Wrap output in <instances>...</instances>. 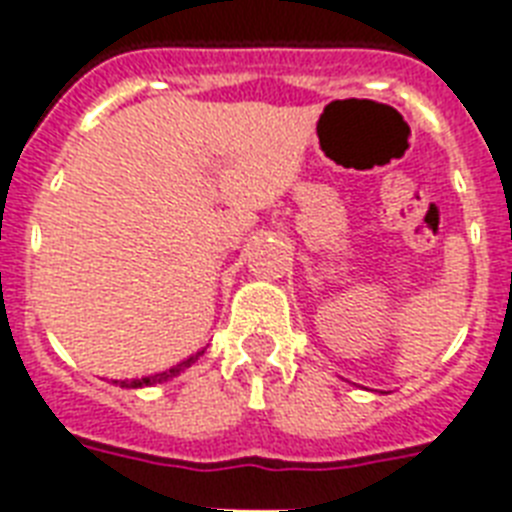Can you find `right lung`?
Returning <instances> with one entry per match:
<instances>
[{"label":"right lung","instance_id":"1","mask_svg":"<svg viewBox=\"0 0 512 512\" xmlns=\"http://www.w3.org/2000/svg\"><path fill=\"white\" fill-rule=\"evenodd\" d=\"M201 353H204V350H201ZM196 358H199V353L191 358H185L183 364L172 366V369H167V372H162V374H151V377H140V380H114V382H119L122 388H146V385H156V382H167L170 377H175V374H180L183 369H188V366H191Z\"/></svg>","mask_w":512,"mask_h":512}]
</instances>
